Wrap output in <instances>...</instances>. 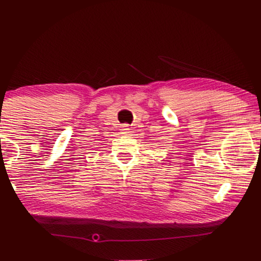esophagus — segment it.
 <instances>
[{"label":"esophagus","mask_w":261,"mask_h":261,"mask_svg":"<svg viewBox=\"0 0 261 261\" xmlns=\"http://www.w3.org/2000/svg\"><path fill=\"white\" fill-rule=\"evenodd\" d=\"M130 125L129 124H123L122 126H121V134H123V135H127L130 132Z\"/></svg>","instance_id":"34e87169"}]
</instances>
